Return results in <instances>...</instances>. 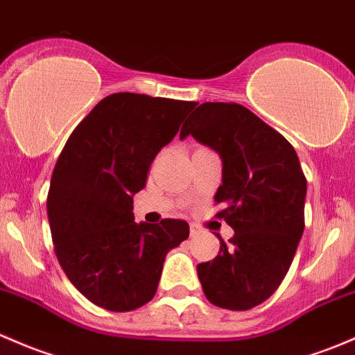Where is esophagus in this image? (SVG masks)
Listing matches in <instances>:
<instances>
[{
  "mask_svg": "<svg viewBox=\"0 0 355 355\" xmlns=\"http://www.w3.org/2000/svg\"><path fill=\"white\" fill-rule=\"evenodd\" d=\"M199 234V227L196 225H190V236H197Z\"/></svg>",
  "mask_w": 355,
  "mask_h": 355,
  "instance_id": "34e87169",
  "label": "esophagus"
}]
</instances>
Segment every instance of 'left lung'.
I'll return each instance as SVG.
<instances>
[{
	"label": "left lung",
	"instance_id": "8db88e82",
	"mask_svg": "<svg viewBox=\"0 0 355 355\" xmlns=\"http://www.w3.org/2000/svg\"><path fill=\"white\" fill-rule=\"evenodd\" d=\"M223 159L216 204L234 230L230 246L197 266L212 304L245 311L268 300L286 277L304 231L306 177L282 134L240 103L206 102L180 130Z\"/></svg>",
	"mask_w": 355,
	"mask_h": 355
}]
</instances>
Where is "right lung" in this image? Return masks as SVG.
I'll use <instances>...</instances> for the list:
<instances>
[{
	"label": "right lung",
	"mask_w": 355,
	"mask_h": 355,
	"mask_svg": "<svg viewBox=\"0 0 355 355\" xmlns=\"http://www.w3.org/2000/svg\"><path fill=\"white\" fill-rule=\"evenodd\" d=\"M196 105L114 93L78 124L59 155L47 196L54 252L71 284L100 308L122 313L149 303L166 253L189 238L180 219L134 223L132 197Z\"/></svg>",
	"instance_id": "right-lung-1"
}]
</instances>
